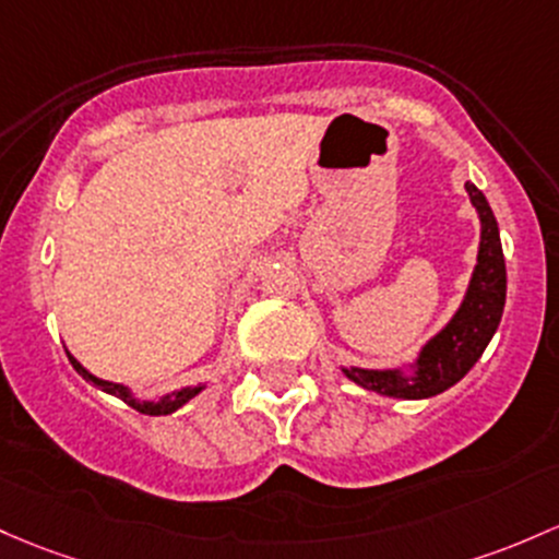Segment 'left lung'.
Segmentation results:
<instances>
[{
	"label": "left lung",
	"mask_w": 559,
	"mask_h": 559,
	"mask_svg": "<svg viewBox=\"0 0 559 559\" xmlns=\"http://www.w3.org/2000/svg\"><path fill=\"white\" fill-rule=\"evenodd\" d=\"M467 193L477 214H480L483 236L477 267L472 273L462 308L453 316L449 326L440 331L435 340L427 342L419 360H416V371L411 377H403L401 371L345 369L347 379H353L360 388L382 392V395L390 397H406V401L438 395V392L456 384L477 364L493 331L499 329L507 299V267L499 225H496L486 195L472 182H467Z\"/></svg>",
	"instance_id": "left-lung-1"
}]
</instances>
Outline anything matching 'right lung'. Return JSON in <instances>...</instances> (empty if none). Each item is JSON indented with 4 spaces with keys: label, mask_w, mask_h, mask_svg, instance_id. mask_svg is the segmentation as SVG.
<instances>
[{
    "label": "right lung",
    "mask_w": 559,
    "mask_h": 559,
    "mask_svg": "<svg viewBox=\"0 0 559 559\" xmlns=\"http://www.w3.org/2000/svg\"><path fill=\"white\" fill-rule=\"evenodd\" d=\"M69 360H71L73 369H76L79 373H82V377L87 379V382L95 384V388H100L103 392H110V395L124 397V401L130 403V406L138 408L140 414H151V416H158V414H171V411H177V408L182 406V403H188L190 397L199 395V392H201V388H186V390H180V392H171V395H167V397H164V401H158V403H138V401H132L130 390H127V388H121V384H114V382H103V379L92 377V373H90L87 369H84V366L79 364V360L73 358V355H69Z\"/></svg>",
    "instance_id": "obj_1"
}]
</instances>
